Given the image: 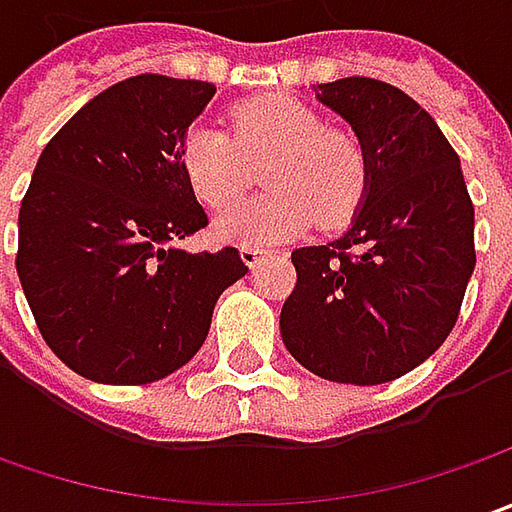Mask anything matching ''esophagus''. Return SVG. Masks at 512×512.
Masks as SVG:
<instances>
[{
  "label": "esophagus",
  "mask_w": 512,
  "mask_h": 512,
  "mask_svg": "<svg viewBox=\"0 0 512 512\" xmlns=\"http://www.w3.org/2000/svg\"><path fill=\"white\" fill-rule=\"evenodd\" d=\"M265 247L259 245H242V259H245L247 267H256L262 259H265Z\"/></svg>",
  "instance_id": "obj_1"
}]
</instances>
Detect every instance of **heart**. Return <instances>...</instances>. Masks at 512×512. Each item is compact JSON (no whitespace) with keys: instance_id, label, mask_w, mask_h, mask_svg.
I'll return each instance as SVG.
<instances>
[{"instance_id":"b5f03b06","label":"heart","mask_w":512,"mask_h":512,"mask_svg":"<svg viewBox=\"0 0 512 512\" xmlns=\"http://www.w3.org/2000/svg\"><path fill=\"white\" fill-rule=\"evenodd\" d=\"M271 190L230 208L216 236L236 245L285 242L319 222L344 225L362 205L370 165L362 142L325 125L322 113L290 96H256L230 110V136L193 128L179 148V168L193 196L210 210H225L261 164Z\"/></svg>"}]
</instances>
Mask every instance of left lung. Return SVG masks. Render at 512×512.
Segmentation results:
<instances>
[{
    "label": "left lung",
    "mask_w": 512,
    "mask_h": 512,
    "mask_svg": "<svg viewBox=\"0 0 512 512\" xmlns=\"http://www.w3.org/2000/svg\"><path fill=\"white\" fill-rule=\"evenodd\" d=\"M319 99L353 125L370 165L362 210L330 245L290 253L282 339L310 373L384 384L430 359L476 267L473 202L433 116L404 90L347 76Z\"/></svg>",
    "instance_id": "8db88e82"
}]
</instances>
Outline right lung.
<instances>
[{
    "label": "right lung",
    "mask_w": 512,
    "mask_h": 512,
    "mask_svg": "<svg viewBox=\"0 0 512 512\" xmlns=\"http://www.w3.org/2000/svg\"><path fill=\"white\" fill-rule=\"evenodd\" d=\"M216 88L142 73L93 96L50 139L19 207L16 270L36 327L73 373L150 384L205 344L236 247L185 253L207 227L179 168Z\"/></svg>",
    "instance_id": "obj_1"
}]
</instances>
